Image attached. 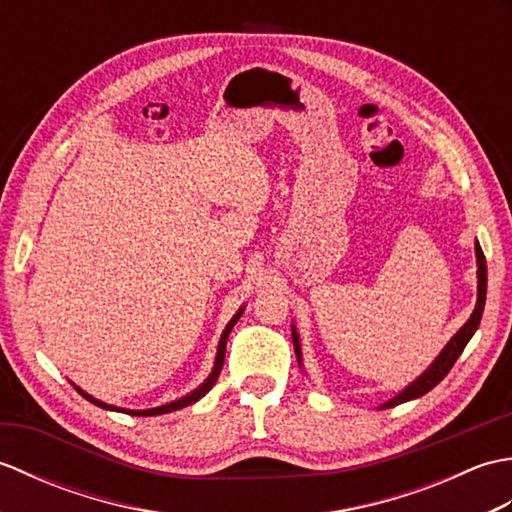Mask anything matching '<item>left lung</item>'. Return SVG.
Wrapping results in <instances>:
<instances>
[{"instance_id": "1", "label": "left lung", "mask_w": 512, "mask_h": 512, "mask_svg": "<svg viewBox=\"0 0 512 512\" xmlns=\"http://www.w3.org/2000/svg\"><path fill=\"white\" fill-rule=\"evenodd\" d=\"M475 259H477V301H475V310L466 321L462 328L451 336V341L442 347V352L436 356V361H433L424 372L416 378L411 380V383L398 391L394 398H389L387 402L380 405V409H389V407H396L402 405V402H409L413 398H420L436 387L440 380L451 372L453 363L458 361L460 354L464 352L466 343L471 341V336L475 334V330L480 328V319H482V312H484V303H486V259L482 253V246L480 242H475ZM292 343H295V354H297V361L303 369V358H301V343H299V334L297 328L292 325Z\"/></svg>"}]
</instances>
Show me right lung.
<instances>
[{"label":"right lung","instance_id":"1","mask_svg":"<svg viewBox=\"0 0 512 512\" xmlns=\"http://www.w3.org/2000/svg\"><path fill=\"white\" fill-rule=\"evenodd\" d=\"M244 308H246V306L239 308V310L233 314V319L226 323V328H224V332H222V336H220V343H217V354H215V363H213L211 374L206 376V380H204L202 385H198V387H195L193 391H189L187 396L176 398V400H171V402H165V405H160V407H151V409H125V407L107 405V402H103V400H99V398L90 396L88 391H83L81 387H76L74 383H72V385H74V389L79 391V394H81L85 400H90L92 405H96V407H103V409H110V411L132 413V416H160V413H171V411H178V409H182V407H189V405H193V402H198L204 394H209L211 387L215 385V380H217V376H220V372H222V365H224V354H226V341H228V334H231L233 325H235V323L239 321V317H242V314H244Z\"/></svg>","mask_w":512,"mask_h":512}]
</instances>
